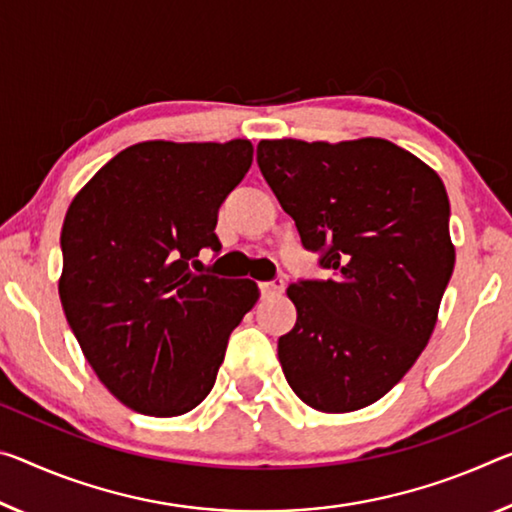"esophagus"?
I'll return each instance as SVG.
<instances>
[{
	"label": "esophagus",
	"instance_id": "obj_1",
	"mask_svg": "<svg viewBox=\"0 0 512 512\" xmlns=\"http://www.w3.org/2000/svg\"><path fill=\"white\" fill-rule=\"evenodd\" d=\"M259 289H262V296L282 294V289H285V280L275 278V280H269V282H262V285H259Z\"/></svg>",
	"mask_w": 512,
	"mask_h": 512
}]
</instances>
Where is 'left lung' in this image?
I'll list each match as a JSON object with an SVG mask.
<instances>
[{"label": "left lung", "instance_id": "8db88e82", "mask_svg": "<svg viewBox=\"0 0 512 512\" xmlns=\"http://www.w3.org/2000/svg\"><path fill=\"white\" fill-rule=\"evenodd\" d=\"M257 164L332 273L287 289L298 312L278 339L287 383L314 410L367 408L417 362L451 280L440 175L385 139L259 141Z\"/></svg>", "mask_w": 512, "mask_h": 512}]
</instances>
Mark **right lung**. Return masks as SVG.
<instances>
[{"instance_id": "add662e5", "label": "right lung", "mask_w": 512, "mask_h": 512, "mask_svg": "<svg viewBox=\"0 0 512 512\" xmlns=\"http://www.w3.org/2000/svg\"><path fill=\"white\" fill-rule=\"evenodd\" d=\"M253 143L145 141L118 152L70 202L59 296L97 378L141 415L177 417L212 392L253 280L200 273L221 250L218 207Z\"/></svg>"}]
</instances>
